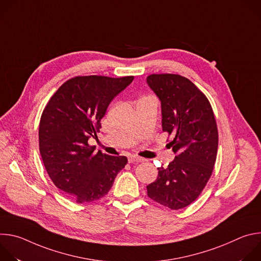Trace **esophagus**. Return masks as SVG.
<instances>
[{
	"label": "esophagus",
	"mask_w": 261,
	"mask_h": 261,
	"mask_svg": "<svg viewBox=\"0 0 261 261\" xmlns=\"http://www.w3.org/2000/svg\"><path fill=\"white\" fill-rule=\"evenodd\" d=\"M128 161L129 163H139L142 161V159L140 157H137V156H130L128 158Z\"/></svg>",
	"instance_id": "obj_1"
}]
</instances>
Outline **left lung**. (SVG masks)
<instances>
[{
	"label": "left lung",
	"mask_w": 261,
	"mask_h": 261,
	"mask_svg": "<svg viewBox=\"0 0 261 261\" xmlns=\"http://www.w3.org/2000/svg\"><path fill=\"white\" fill-rule=\"evenodd\" d=\"M146 83L161 101L162 130L172 136L176 154L169 165L158 167V177L146 186L154 201L179 210L192 203L208 181L217 158L218 129L205 95L178 74H152Z\"/></svg>",
	"instance_id": "8db88e82"
}]
</instances>
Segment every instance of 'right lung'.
I'll list each match as a JSON object with an SVG mask.
<instances>
[{
  "mask_svg": "<svg viewBox=\"0 0 261 261\" xmlns=\"http://www.w3.org/2000/svg\"><path fill=\"white\" fill-rule=\"evenodd\" d=\"M133 76H76L64 83L46 104L39 125V150L45 169L63 193L77 203L98 200L125 167V156L95 152L101 119Z\"/></svg>",
  "mask_w": 261,
  "mask_h": 261,
  "instance_id": "add662e5",
  "label": "right lung"
}]
</instances>
